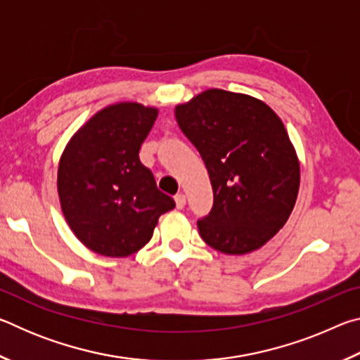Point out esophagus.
<instances>
[{"label": "esophagus", "mask_w": 360, "mask_h": 360, "mask_svg": "<svg viewBox=\"0 0 360 360\" xmlns=\"http://www.w3.org/2000/svg\"><path fill=\"white\" fill-rule=\"evenodd\" d=\"M174 202H176V208L182 210L186 206V195L184 193H178L174 195Z\"/></svg>", "instance_id": "34e87169"}]
</instances>
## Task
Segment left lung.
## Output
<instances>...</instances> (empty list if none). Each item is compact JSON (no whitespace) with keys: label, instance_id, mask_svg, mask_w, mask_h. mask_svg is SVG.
<instances>
[{"label":"left lung","instance_id":"8db88e82","mask_svg":"<svg viewBox=\"0 0 360 360\" xmlns=\"http://www.w3.org/2000/svg\"><path fill=\"white\" fill-rule=\"evenodd\" d=\"M176 122L202 155L214 205L197 222L219 252H252L288 222L300 163L283 120L262 100L210 89L174 108Z\"/></svg>","mask_w":360,"mask_h":360}]
</instances>
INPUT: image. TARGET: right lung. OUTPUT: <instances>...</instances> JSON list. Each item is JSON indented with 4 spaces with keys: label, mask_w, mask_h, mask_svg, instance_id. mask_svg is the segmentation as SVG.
<instances>
[{
    "label": "right lung",
    "mask_w": 360,
    "mask_h": 360,
    "mask_svg": "<svg viewBox=\"0 0 360 360\" xmlns=\"http://www.w3.org/2000/svg\"><path fill=\"white\" fill-rule=\"evenodd\" d=\"M158 109L122 101L92 115L58 163L60 206L76 238L106 257H127L152 238L174 200L157 188L139 149Z\"/></svg>",
    "instance_id": "add662e5"
}]
</instances>
